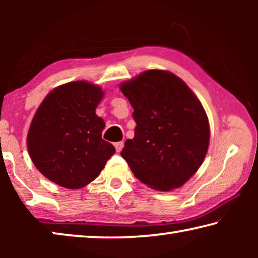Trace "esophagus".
<instances>
[{"label":"esophagus","mask_w":258,"mask_h":258,"mask_svg":"<svg viewBox=\"0 0 258 258\" xmlns=\"http://www.w3.org/2000/svg\"><path fill=\"white\" fill-rule=\"evenodd\" d=\"M115 148H116V151H117V152H120L121 149H123V148H124V142H123V141L116 142V143H115Z\"/></svg>","instance_id":"34e87169"}]
</instances>
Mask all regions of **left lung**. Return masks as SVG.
<instances>
[{
    "instance_id": "1",
    "label": "left lung",
    "mask_w": 258,
    "mask_h": 258,
    "mask_svg": "<svg viewBox=\"0 0 258 258\" xmlns=\"http://www.w3.org/2000/svg\"><path fill=\"white\" fill-rule=\"evenodd\" d=\"M134 109L133 139L120 155L134 176L149 187L169 191L198 171L209 145V123L202 102L180 77L151 69L121 83Z\"/></svg>"
}]
</instances>
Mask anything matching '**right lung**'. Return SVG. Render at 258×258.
<instances>
[{"mask_svg":"<svg viewBox=\"0 0 258 258\" xmlns=\"http://www.w3.org/2000/svg\"><path fill=\"white\" fill-rule=\"evenodd\" d=\"M104 92L86 81L51 91L30 123L27 149L46 178L67 189H81L98 177L116 150L102 139L104 121L95 113Z\"/></svg>","mask_w":258,"mask_h":258,"instance_id":"add662e5","label":"right lung"}]
</instances>
